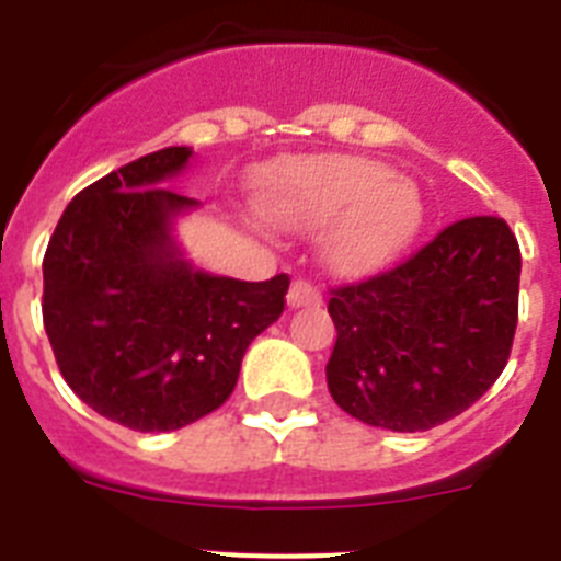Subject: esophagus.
Here are the masks:
<instances>
[{
	"label": "esophagus",
	"mask_w": 561,
	"mask_h": 561,
	"mask_svg": "<svg viewBox=\"0 0 561 561\" xmlns=\"http://www.w3.org/2000/svg\"><path fill=\"white\" fill-rule=\"evenodd\" d=\"M291 309H304V306H320L323 304V295L317 289L311 280H304V277H297L295 284L289 286V295H286Z\"/></svg>",
	"instance_id": "1"
}]
</instances>
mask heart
<instances>
[{
    "instance_id": "1",
    "label": "heart",
    "mask_w": 561,
    "mask_h": 561,
    "mask_svg": "<svg viewBox=\"0 0 561 561\" xmlns=\"http://www.w3.org/2000/svg\"><path fill=\"white\" fill-rule=\"evenodd\" d=\"M291 227H329L331 266L345 275H368L388 266L419 236L424 199L415 182L393 176L374 160H329L295 173L270 205Z\"/></svg>"
}]
</instances>
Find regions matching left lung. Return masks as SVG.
Returning <instances> with one entry per match:
<instances>
[{
    "mask_svg": "<svg viewBox=\"0 0 561 561\" xmlns=\"http://www.w3.org/2000/svg\"><path fill=\"white\" fill-rule=\"evenodd\" d=\"M519 244L500 216H469L365 280L331 289L334 401L393 433H424L492 388L512 354Z\"/></svg>",
    "mask_w": 561,
    "mask_h": 561,
    "instance_id": "1",
    "label": "left lung"
}]
</instances>
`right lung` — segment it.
Instances as JSON below:
<instances>
[{"instance_id": "obj_1", "label": "right lung", "mask_w": 561, "mask_h": 561, "mask_svg": "<svg viewBox=\"0 0 561 561\" xmlns=\"http://www.w3.org/2000/svg\"><path fill=\"white\" fill-rule=\"evenodd\" d=\"M191 148H162L83 187L44 252V331L72 393L137 433L219 410L250 342L284 314L289 275L193 270L171 221L196 199L165 187Z\"/></svg>"}]
</instances>
